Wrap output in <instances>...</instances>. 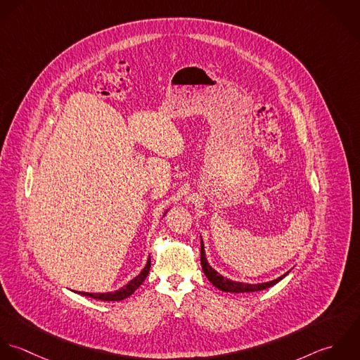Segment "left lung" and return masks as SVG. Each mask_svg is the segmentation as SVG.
<instances>
[{"mask_svg": "<svg viewBox=\"0 0 360 360\" xmlns=\"http://www.w3.org/2000/svg\"><path fill=\"white\" fill-rule=\"evenodd\" d=\"M202 248H200V262H202V269L207 277V280L214 285V287L224 290V292H232V293H243V292H256V290H263L267 288L276 285L278 281H281L284 277H287L288 273L284 276L278 277L277 280L269 281V283H262V284H246V283H239V281H232L228 280L225 277H222L219 273H217L216 270L209 264L207 259H206V253H205V245L203 240H200Z\"/></svg>", "mask_w": 360, "mask_h": 360, "instance_id": "obj_1", "label": "left lung"}]
</instances>
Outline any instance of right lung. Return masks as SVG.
Instances as JSON below:
<instances>
[{
  "label": "right lung",
  "instance_id": "obj_1",
  "mask_svg": "<svg viewBox=\"0 0 360 360\" xmlns=\"http://www.w3.org/2000/svg\"><path fill=\"white\" fill-rule=\"evenodd\" d=\"M167 213V212H165ZM150 266H151V262H150V257L144 266L143 270L141 271V274L138 277H135L134 280H131L125 287L118 289V290H114V292H105V293H89V292H77L83 296H89V297H93V299H98V300H107V302H115V300H124L127 299L128 296H131L138 288L141 287L143 284L146 277L148 276V271H150Z\"/></svg>",
  "mask_w": 360,
  "mask_h": 360
}]
</instances>
